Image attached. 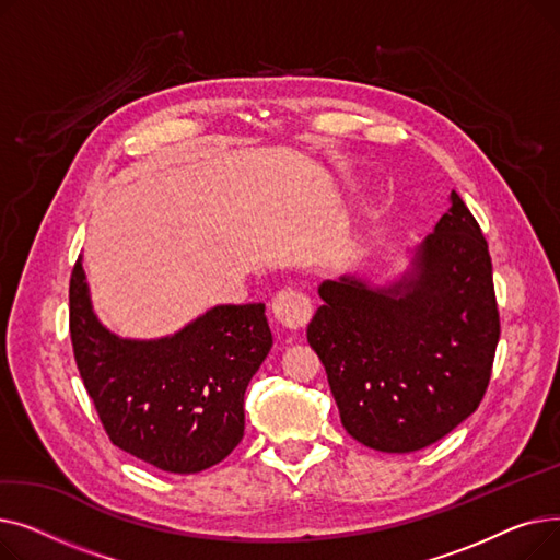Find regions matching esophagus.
Here are the masks:
<instances>
[{
    "label": "esophagus",
    "mask_w": 560,
    "mask_h": 560,
    "mask_svg": "<svg viewBox=\"0 0 560 560\" xmlns=\"http://www.w3.org/2000/svg\"><path fill=\"white\" fill-rule=\"evenodd\" d=\"M272 313L279 325L288 329H302L308 325L313 315L311 300L300 290H279L272 300Z\"/></svg>",
    "instance_id": "34e87169"
}]
</instances>
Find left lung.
Listing matches in <instances>:
<instances>
[{
    "label": "left lung",
    "instance_id": "obj_1",
    "mask_svg": "<svg viewBox=\"0 0 560 560\" xmlns=\"http://www.w3.org/2000/svg\"><path fill=\"white\" fill-rule=\"evenodd\" d=\"M306 338L361 445L408 454L475 413L499 340L492 262L456 190L408 268L376 285L354 272L322 281Z\"/></svg>",
    "mask_w": 560,
    "mask_h": 560
}]
</instances>
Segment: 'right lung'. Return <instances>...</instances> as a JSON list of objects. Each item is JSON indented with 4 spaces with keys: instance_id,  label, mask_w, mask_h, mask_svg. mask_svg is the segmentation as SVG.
<instances>
[{
    "instance_id": "add662e5",
    "label": "right lung",
    "mask_w": 560,
    "mask_h": 560,
    "mask_svg": "<svg viewBox=\"0 0 560 560\" xmlns=\"http://www.w3.org/2000/svg\"><path fill=\"white\" fill-rule=\"evenodd\" d=\"M70 336L83 386L113 445L163 472L195 475L245 433V390L270 354L265 304H218L179 331L122 338L106 329L79 256Z\"/></svg>"
}]
</instances>
